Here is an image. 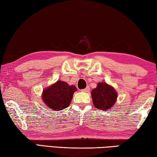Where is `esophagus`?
Wrapping results in <instances>:
<instances>
[{
	"label": "esophagus",
	"instance_id": "esophagus-1",
	"mask_svg": "<svg viewBox=\"0 0 157 157\" xmlns=\"http://www.w3.org/2000/svg\"><path fill=\"white\" fill-rule=\"evenodd\" d=\"M89 91H90V88L89 86H87L86 89H84L82 90V91L85 92V93H88V92H89Z\"/></svg>",
	"mask_w": 157,
	"mask_h": 157
}]
</instances>
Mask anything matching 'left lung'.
I'll list each match as a JSON object with an SVG mask.
<instances>
[{
    "label": "left lung",
    "instance_id": "8db88e82",
    "mask_svg": "<svg viewBox=\"0 0 157 157\" xmlns=\"http://www.w3.org/2000/svg\"><path fill=\"white\" fill-rule=\"evenodd\" d=\"M93 103L98 109L107 111L116 102L118 94L112 86L102 82L97 84L96 88L91 91Z\"/></svg>",
    "mask_w": 157,
    "mask_h": 157
}]
</instances>
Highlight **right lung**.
<instances>
[{
    "instance_id": "1",
    "label": "right lung",
    "mask_w": 157,
    "mask_h": 157,
    "mask_svg": "<svg viewBox=\"0 0 157 157\" xmlns=\"http://www.w3.org/2000/svg\"><path fill=\"white\" fill-rule=\"evenodd\" d=\"M77 91L74 85L58 80L42 92V100L50 110L61 111L70 105L73 94Z\"/></svg>"
}]
</instances>
